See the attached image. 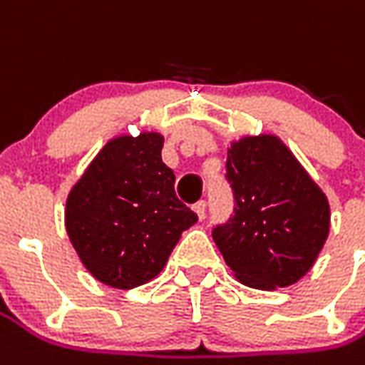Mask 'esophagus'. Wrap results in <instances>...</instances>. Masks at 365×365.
Returning a JSON list of instances; mask_svg holds the SVG:
<instances>
[{"instance_id":"1","label":"esophagus","mask_w":365,"mask_h":365,"mask_svg":"<svg viewBox=\"0 0 365 365\" xmlns=\"http://www.w3.org/2000/svg\"><path fill=\"white\" fill-rule=\"evenodd\" d=\"M193 211L197 213V217H200V219H205V211H207V203H205V201H203V200L197 201V203L193 205Z\"/></svg>"}]
</instances>
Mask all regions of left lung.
Segmentation results:
<instances>
[{
  "mask_svg": "<svg viewBox=\"0 0 365 365\" xmlns=\"http://www.w3.org/2000/svg\"><path fill=\"white\" fill-rule=\"evenodd\" d=\"M233 215L213 241L247 287L272 290L302 279L324 247L328 200L274 136H247L227 150Z\"/></svg>",
  "mask_w": 365,
  "mask_h": 365,
  "instance_id": "obj_1",
  "label": "left lung"
}]
</instances>
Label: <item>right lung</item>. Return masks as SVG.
Returning <instances> with one entry per match:
<instances>
[{"mask_svg":"<svg viewBox=\"0 0 365 365\" xmlns=\"http://www.w3.org/2000/svg\"><path fill=\"white\" fill-rule=\"evenodd\" d=\"M156 132L110 140L71 190L65 225L94 279L130 290L158 277L197 215L178 200Z\"/></svg>","mask_w":365,"mask_h":365,"instance_id":"right-lung-1","label":"right lung"}]
</instances>
